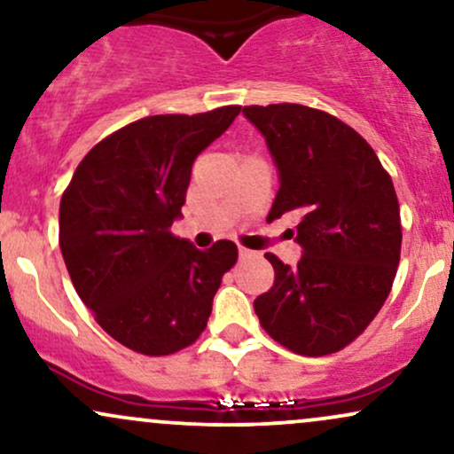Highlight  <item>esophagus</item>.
I'll use <instances>...</instances> for the list:
<instances>
[{
	"label": "esophagus",
	"mask_w": 454,
	"mask_h": 454,
	"mask_svg": "<svg viewBox=\"0 0 454 454\" xmlns=\"http://www.w3.org/2000/svg\"><path fill=\"white\" fill-rule=\"evenodd\" d=\"M252 256H256V252H254V249H247V247H243V245H239V258H252Z\"/></svg>",
	"instance_id": "1"
}]
</instances>
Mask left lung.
Segmentation results:
<instances>
[{
    "mask_svg": "<svg viewBox=\"0 0 454 454\" xmlns=\"http://www.w3.org/2000/svg\"><path fill=\"white\" fill-rule=\"evenodd\" d=\"M279 170L269 220L293 213L296 267L275 254V284L254 301L269 337L303 356L340 352L369 326L393 288L401 254L399 200L356 129L303 104L245 106Z\"/></svg>",
    "mask_w": 454,
    "mask_h": 454,
    "instance_id": "1",
    "label": "left lung"
}]
</instances>
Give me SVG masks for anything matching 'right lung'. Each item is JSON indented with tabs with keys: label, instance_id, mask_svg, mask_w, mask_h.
<instances>
[{
	"label": "right lung",
	"instance_id": "right-lung-1",
	"mask_svg": "<svg viewBox=\"0 0 454 454\" xmlns=\"http://www.w3.org/2000/svg\"><path fill=\"white\" fill-rule=\"evenodd\" d=\"M241 106L153 114L108 134L72 175L59 205V247L78 296L114 341L147 356L192 346L239 249L200 252L170 226L192 164Z\"/></svg>",
	"mask_w": 454,
	"mask_h": 454
}]
</instances>
